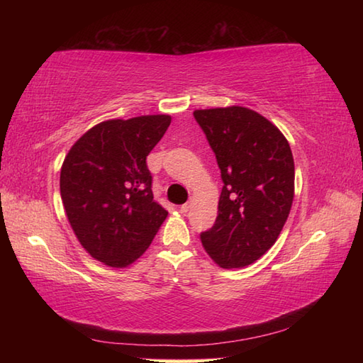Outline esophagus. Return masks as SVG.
I'll use <instances>...</instances> for the list:
<instances>
[{"instance_id": "34e87169", "label": "esophagus", "mask_w": 363, "mask_h": 363, "mask_svg": "<svg viewBox=\"0 0 363 363\" xmlns=\"http://www.w3.org/2000/svg\"><path fill=\"white\" fill-rule=\"evenodd\" d=\"M190 207H191V199H190V201H187L186 204H182V206H181V212L187 213V212L190 211Z\"/></svg>"}]
</instances>
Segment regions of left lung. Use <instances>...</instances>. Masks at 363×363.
Masks as SVG:
<instances>
[{
    "mask_svg": "<svg viewBox=\"0 0 363 363\" xmlns=\"http://www.w3.org/2000/svg\"><path fill=\"white\" fill-rule=\"evenodd\" d=\"M217 157L223 189L215 225L201 233L223 268L254 264L279 237L295 195V162L287 138L248 107L195 111Z\"/></svg>",
    "mask_w": 363,
    "mask_h": 363,
    "instance_id": "8db88e82",
    "label": "left lung"
}]
</instances>
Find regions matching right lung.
Returning <instances> with one entry per match:
<instances>
[{"mask_svg":"<svg viewBox=\"0 0 363 363\" xmlns=\"http://www.w3.org/2000/svg\"><path fill=\"white\" fill-rule=\"evenodd\" d=\"M169 115L107 120L89 129L60 169V196L82 248L123 268L148 250L168 212L152 196L146 156L168 129Z\"/></svg>","mask_w":363,"mask_h":363,"instance_id":"add662e5","label":"right lung"}]
</instances>
